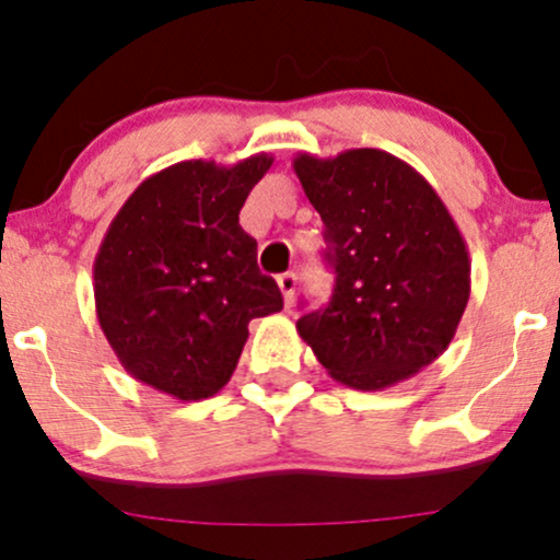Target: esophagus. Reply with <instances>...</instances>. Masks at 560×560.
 Segmentation results:
<instances>
[{"label": "esophagus", "instance_id": "34e87169", "mask_svg": "<svg viewBox=\"0 0 560 560\" xmlns=\"http://www.w3.org/2000/svg\"><path fill=\"white\" fill-rule=\"evenodd\" d=\"M276 284L281 289V298H284V307H292L294 302V287H298V276L294 273H281L276 279Z\"/></svg>", "mask_w": 560, "mask_h": 560}]
</instances>
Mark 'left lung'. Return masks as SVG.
<instances>
[{"instance_id":"8db88e82","label":"left lung","mask_w":560,"mask_h":560,"mask_svg":"<svg viewBox=\"0 0 560 560\" xmlns=\"http://www.w3.org/2000/svg\"><path fill=\"white\" fill-rule=\"evenodd\" d=\"M292 168L337 273L329 305L298 320L302 342L345 387L378 392L416 376L453 342L471 294L458 223L413 165L374 147L298 152Z\"/></svg>"}]
</instances>
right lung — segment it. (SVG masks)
Returning a JSON list of instances; mask_svg holds the SVG:
<instances>
[{
    "label": "right lung",
    "mask_w": 560,
    "mask_h": 560,
    "mask_svg": "<svg viewBox=\"0 0 560 560\" xmlns=\"http://www.w3.org/2000/svg\"><path fill=\"white\" fill-rule=\"evenodd\" d=\"M273 165L184 160L152 173L120 205L94 258V307L115 358L137 382L191 402L229 384L253 318L281 311L240 226L253 186Z\"/></svg>",
    "instance_id": "obj_1"
}]
</instances>
